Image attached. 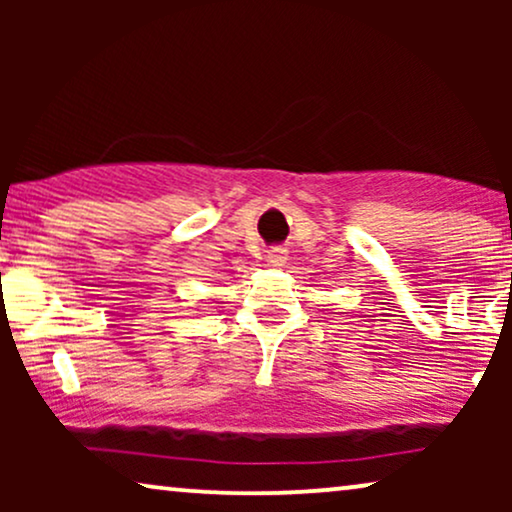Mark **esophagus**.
I'll use <instances>...</instances> for the list:
<instances>
[{"mask_svg": "<svg viewBox=\"0 0 512 512\" xmlns=\"http://www.w3.org/2000/svg\"><path fill=\"white\" fill-rule=\"evenodd\" d=\"M268 261L272 265H282L286 261V251L284 249H270L268 251Z\"/></svg>", "mask_w": 512, "mask_h": 512, "instance_id": "1", "label": "esophagus"}]
</instances>
